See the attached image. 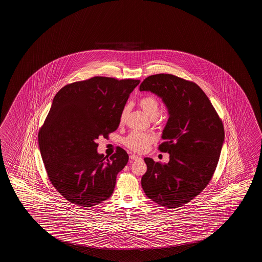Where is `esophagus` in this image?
<instances>
[{
  "label": "esophagus",
  "mask_w": 262,
  "mask_h": 262,
  "mask_svg": "<svg viewBox=\"0 0 262 262\" xmlns=\"http://www.w3.org/2000/svg\"><path fill=\"white\" fill-rule=\"evenodd\" d=\"M129 159L133 160V161H135V160H141L142 157H141V156H138V155H129Z\"/></svg>",
  "instance_id": "esophagus-1"
}]
</instances>
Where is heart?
<instances>
[{
	"label": "heart",
	"mask_w": 262,
	"mask_h": 262,
	"mask_svg": "<svg viewBox=\"0 0 262 262\" xmlns=\"http://www.w3.org/2000/svg\"><path fill=\"white\" fill-rule=\"evenodd\" d=\"M139 104H140V107H142V111L145 112L150 119L155 120L158 117L159 112H160V103L158 99H156L155 96L150 95V96L143 97L140 99ZM128 111H129L128 106H125L122 108L120 115V123L124 122L126 116L128 114ZM154 141H155V137L151 134L133 132L125 138L124 144L133 151L142 152L143 150H145L148 148V146L151 144Z\"/></svg>",
	"instance_id": "b5f03b06"
}]
</instances>
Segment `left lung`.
<instances>
[{
  "instance_id": "left-lung-1",
  "label": "left lung",
  "mask_w": 262,
  "mask_h": 262,
  "mask_svg": "<svg viewBox=\"0 0 262 262\" xmlns=\"http://www.w3.org/2000/svg\"><path fill=\"white\" fill-rule=\"evenodd\" d=\"M140 91L163 99L169 112L158 150L170 155L166 164L144 158L147 172L142 186L148 198L176 208L201 193L209 184L223 145V122L200 86L171 74L146 77Z\"/></svg>"
}]
</instances>
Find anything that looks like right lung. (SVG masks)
I'll use <instances>...</instances> for the list:
<instances>
[{"label": "right lung", "instance_id": "obj_1", "mask_svg": "<svg viewBox=\"0 0 262 262\" xmlns=\"http://www.w3.org/2000/svg\"><path fill=\"white\" fill-rule=\"evenodd\" d=\"M138 79L94 77L63 86L38 133L39 149L52 185L68 201L91 207L112 195L118 172L128 163L122 148L110 158L96 142L108 137Z\"/></svg>", "mask_w": 262, "mask_h": 262}]
</instances>
